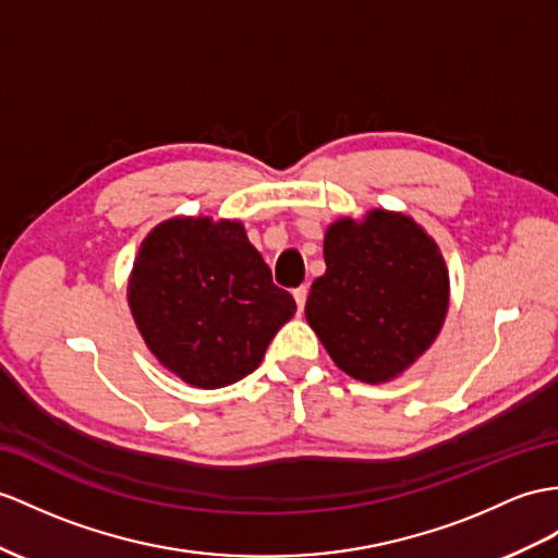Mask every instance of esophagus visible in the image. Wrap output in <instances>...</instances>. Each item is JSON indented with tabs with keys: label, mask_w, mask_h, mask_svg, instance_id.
<instances>
[{
	"label": "esophagus",
	"mask_w": 558,
	"mask_h": 558,
	"mask_svg": "<svg viewBox=\"0 0 558 558\" xmlns=\"http://www.w3.org/2000/svg\"><path fill=\"white\" fill-rule=\"evenodd\" d=\"M293 298H295V305H298V312H303V310H305V301H307V289H305V287H301V289H295V291H293Z\"/></svg>",
	"instance_id": "1"
}]
</instances>
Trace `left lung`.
<instances>
[{
    "label": "left lung",
    "mask_w": 558,
    "mask_h": 558,
    "mask_svg": "<svg viewBox=\"0 0 558 558\" xmlns=\"http://www.w3.org/2000/svg\"><path fill=\"white\" fill-rule=\"evenodd\" d=\"M324 263L305 319L338 369L372 386L402 376L436 341L450 307L436 239L410 215L374 208L329 225Z\"/></svg>",
    "instance_id": "left-lung-1"
}]
</instances>
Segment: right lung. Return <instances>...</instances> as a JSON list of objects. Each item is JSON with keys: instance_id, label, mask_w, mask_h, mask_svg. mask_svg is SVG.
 I'll return each mask as SVG.
<instances>
[{"instance_id": "right-lung-1", "label": "right lung", "mask_w": 558, "mask_h": 558, "mask_svg": "<svg viewBox=\"0 0 558 558\" xmlns=\"http://www.w3.org/2000/svg\"><path fill=\"white\" fill-rule=\"evenodd\" d=\"M128 305L146 348L184 384L213 390L260 366L293 312L239 220L174 215L142 241Z\"/></svg>"}]
</instances>
